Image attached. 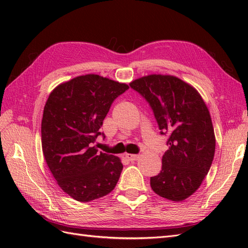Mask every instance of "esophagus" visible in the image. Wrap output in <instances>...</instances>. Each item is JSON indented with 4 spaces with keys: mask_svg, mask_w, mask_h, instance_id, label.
<instances>
[{
    "mask_svg": "<svg viewBox=\"0 0 248 248\" xmlns=\"http://www.w3.org/2000/svg\"><path fill=\"white\" fill-rule=\"evenodd\" d=\"M125 157L128 160H130V161H134V160H138L139 159L140 155H138V154H126Z\"/></svg>",
    "mask_w": 248,
    "mask_h": 248,
    "instance_id": "obj_1",
    "label": "esophagus"
}]
</instances>
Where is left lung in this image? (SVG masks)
<instances>
[{
  "label": "left lung",
  "mask_w": 248,
  "mask_h": 248,
  "mask_svg": "<svg viewBox=\"0 0 248 248\" xmlns=\"http://www.w3.org/2000/svg\"><path fill=\"white\" fill-rule=\"evenodd\" d=\"M151 107L169 150L161 170L150 185L158 196L180 202L201 186L211 167L215 136L206 103L187 82L172 76L151 74L130 82Z\"/></svg>",
  "instance_id": "1"
}]
</instances>
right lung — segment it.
<instances>
[{
	"label": "right lung",
	"instance_id": "add662e5",
	"mask_svg": "<svg viewBox=\"0 0 248 248\" xmlns=\"http://www.w3.org/2000/svg\"><path fill=\"white\" fill-rule=\"evenodd\" d=\"M129 87L86 74L56 87L43 110L44 158L61 189L78 202H91L115 188L123 170L117 156L99 152L94 142L111 103Z\"/></svg>",
	"mask_w": 248,
	"mask_h": 248
}]
</instances>
